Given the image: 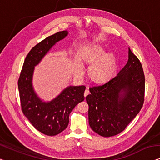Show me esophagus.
<instances>
[{
  "label": "esophagus",
  "mask_w": 160,
  "mask_h": 160,
  "mask_svg": "<svg viewBox=\"0 0 160 160\" xmlns=\"http://www.w3.org/2000/svg\"><path fill=\"white\" fill-rule=\"evenodd\" d=\"M90 93V91H89V90L88 89H86L85 90V92H84V95H85V97H86L87 95Z\"/></svg>",
  "instance_id": "esophagus-1"
}]
</instances>
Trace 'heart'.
I'll list each match as a JSON object with an SVG mask.
<instances>
[{"mask_svg":"<svg viewBox=\"0 0 160 160\" xmlns=\"http://www.w3.org/2000/svg\"><path fill=\"white\" fill-rule=\"evenodd\" d=\"M104 45L97 44L89 47L82 53V59L89 64L88 72L92 79L95 81L108 80L113 75L116 68V57L113 52H107ZM77 73L81 75L83 72L82 66L78 64Z\"/></svg>","mask_w":160,"mask_h":160,"instance_id":"b5f03b06","label":"heart"}]
</instances>
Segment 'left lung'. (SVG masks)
<instances>
[{"mask_svg": "<svg viewBox=\"0 0 160 160\" xmlns=\"http://www.w3.org/2000/svg\"><path fill=\"white\" fill-rule=\"evenodd\" d=\"M145 78L142 64L128 48V59L116 76L90 88L85 97L92 130L104 137L121 133L142 108Z\"/></svg>", "mask_w": 160, "mask_h": 160, "instance_id": "1", "label": "left lung"}]
</instances>
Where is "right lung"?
I'll return each mask as SVG.
<instances>
[{
	"instance_id": "obj_1",
	"label": "right lung",
	"mask_w": 160,
	"mask_h": 160,
	"mask_svg": "<svg viewBox=\"0 0 160 160\" xmlns=\"http://www.w3.org/2000/svg\"><path fill=\"white\" fill-rule=\"evenodd\" d=\"M68 35V31L59 32L33 47L26 57L18 81L23 114L36 129L47 136H55L63 132L68 126L71 111L85 99L84 85H69L49 101L40 98L33 86L35 67L57 42Z\"/></svg>"
}]
</instances>
